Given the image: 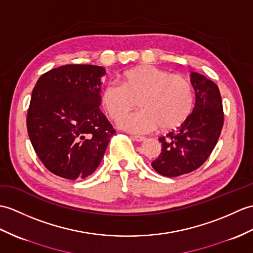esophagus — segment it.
<instances>
[{
  "instance_id": "obj_1",
  "label": "esophagus",
  "mask_w": 253,
  "mask_h": 253,
  "mask_svg": "<svg viewBox=\"0 0 253 253\" xmlns=\"http://www.w3.org/2000/svg\"><path fill=\"white\" fill-rule=\"evenodd\" d=\"M132 138L134 141H137V142H143V141L145 140L144 137H140V136H133Z\"/></svg>"
}]
</instances>
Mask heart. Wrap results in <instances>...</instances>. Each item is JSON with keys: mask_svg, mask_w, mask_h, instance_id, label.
<instances>
[{"mask_svg": "<svg viewBox=\"0 0 253 253\" xmlns=\"http://www.w3.org/2000/svg\"><path fill=\"white\" fill-rule=\"evenodd\" d=\"M123 85L103 87L100 102L111 119L116 120L136 101L141 110L120 118L119 126L131 133H149L160 126L174 130L189 119L194 107V91L185 78L156 68L140 66L122 75Z\"/></svg>", "mask_w": 253, "mask_h": 253, "instance_id": "b5f03b06", "label": "heart"}]
</instances>
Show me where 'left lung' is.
Returning <instances> with one entry per match:
<instances>
[{
	"label": "left lung",
	"instance_id": "left-lung-1",
	"mask_svg": "<svg viewBox=\"0 0 253 253\" xmlns=\"http://www.w3.org/2000/svg\"><path fill=\"white\" fill-rule=\"evenodd\" d=\"M195 107L177 130L160 138L162 152L152 167L164 177H178L201 167L218 142L223 127L222 100L218 86L206 76L191 73Z\"/></svg>",
	"mask_w": 253,
	"mask_h": 253
}]
</instances>
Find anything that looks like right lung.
Masks as SVG:
<instances>
[{"label":"right lung","instance_id":"right-lung-1","mask_svg":"<svg viewBox=\"0 0 253 253\" xmlns=\"http://www.w3.org/2000/svg\"><path fill=\"white\" fill-rule=\"evenodd\" d=\"M104 74L99 66L68 64L44 73L33 88L29 137L44 166L61 178L90 175L115 133L99 109Z\"/></svg>","mask_w":253,"mask_h":253}]
</instances>
